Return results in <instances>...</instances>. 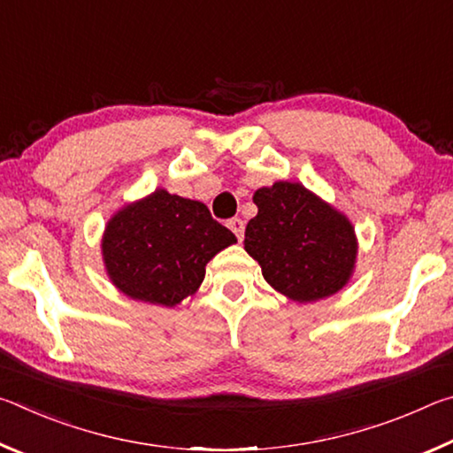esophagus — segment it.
<instances>
[{"instance_id": "1", "label": "esophagus", "mask_w": 453, "mask_h": 453, "mask_svg": "<svg viewBox=\"0 0 453 453\" xmlns=\"http://www.w3.org/2000/svg\"><path fill=\"white\" fill-rule=\"evenodd\" d=\"M227 227L232 229V232L235 234L237 240H243V229H245L243 219H240V218H232V219H227Z\"/></svg>"}]
</instances>
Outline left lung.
Here are the masks:
<instances>
[{
    "mask_svg": "<svg viewBox=\"0 0 453 453\" xmlns=\"http://www.w3.org/2000/svg\"><path fill=\"white\" fill-rule=\"evenodd\" d=\"M254 203L257 216L245 227V251L272 288L289 300L316 302L346 286L357 245L342 213L289 181L257 189Z\"/></svg>",
    "mask_w": 453,
    "mask_h": 453,
    "instance_id": "obj_1",
    "label": "left lung"
}]
</instances>
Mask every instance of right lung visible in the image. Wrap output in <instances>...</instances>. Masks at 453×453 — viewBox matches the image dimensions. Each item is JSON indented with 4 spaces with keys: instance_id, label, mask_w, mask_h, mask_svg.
Returning a JSON list of instances; mask_svg holds the SVG:
<instances>
[{
    "instance_id": "1",
    "label": "right lung",
    "mask_w": 453,
    "mask_h": 453,
    "mask_svg": "<svg viewBox=\"0 0 453 453\" xmlns=\"http://www.w3.org/2000/svg\"><path fill=\"white\" fill-rule=\"evenodd\" d=\"M234 242L202 202L156 189L111 218L102 248L118 289L140 302L175 305L194 294L205 264Z\"/></svg>"
}]
</instances>
